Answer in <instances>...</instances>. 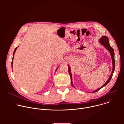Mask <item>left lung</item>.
<instances>
[{
	"mask_svg": "<svg viewBox=\"0 0 124 124\" xmlns=\"http://www.w3.org/2000/svg\"><path fill=\"white\" fill-rule=\"evenodd\" d=\"M99 43L101 45H102L104 47H105V48L107 49L110 54V55H111V58H112V66H113V69H112V71L111 72V74L109 78L108 79V80H107V81L100 88H98V89H96V90H94L92 92H89V93H95V92H97V91H98L99 90H100L101 88H102V87H103L104 86L107 85L108 83L110 81V80H111V78H112V75L113 74V73L114 72V70H115V59H114V50H113V48L110 46V44H109V39L108 38V37L107 36H103L102 37H101L100 40H99ZM68 70H69V74L70 75V79H71V81H70V83H71V85H72L73 87H74V88H75L74 87V86L73 85V82H72V74H71V72H70V66L69 65H68Z\"/></svg>",
	"mask_w": 124,
	"mask_h": 124,
	"instance_id": "left-lung-1",
	"label": "left lung"
}]
</instances>
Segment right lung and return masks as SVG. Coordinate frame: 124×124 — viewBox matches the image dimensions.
<instances>
[{"label": "right lung", "mask_w": 124, "mask_h": 124, "mask_svg": "<svg viewBox=\"0 0 124 124\" xmlns=\"http://www.w3.org/2000/svg\"><path fill=\"white\" fill-rule=\"evenodd\" d=\"M18 46L17 47H16L15 49V50H14V53H13V59H12V67H13V59H14V54H15V52H16V49H17V48L18 47ZM58 67L57 68V69H56V70H55V72L57 70V69H58Z\"/></svg>", "instance_id": "add662e5"}]
</instances>
